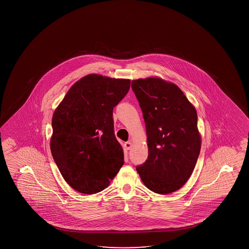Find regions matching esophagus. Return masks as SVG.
<instances>
[{"label":"esophagus","mask_w":249,"mask_h":249,"mask_svg":"<svg viewBox=\"0 0 249 249\" xmlns=\"http://www.w3.org/2000/svg\"><path fill=\"white\" fill-rule=\"evenodd\" d=\"M124 146H125V149H126V150H130L131 147H132V142H130V141L126 142L125 144H124Z\"/></svg>","instance_id":"obj_1"}]
</instances>
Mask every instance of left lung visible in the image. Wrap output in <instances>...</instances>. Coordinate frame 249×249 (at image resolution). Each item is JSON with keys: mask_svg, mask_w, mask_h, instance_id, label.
Wrapping results in <instances>:
<instances>
[{"mask_svg": "<svg viewBox=\"0 0 249 249\" xmlns=\"http://www.w3.org/2000/svg\"><path fill=\"white\" fill-rule=\"evenodd\" d=\"M132 89L143 112L149 150L137 172L149 190L170 194L187 182L197 161V113L177 85L160 77L133 80Z\"/></svg>", "mask_w": 249, "mask_h": 249, "instance_id": "8db88e82", "label": "left lung"}]
</instances>
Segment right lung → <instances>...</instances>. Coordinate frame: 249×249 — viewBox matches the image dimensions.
<instances>
[{"instance_id":"add662e5","label":"right lung","mask_w":249,"mask_h":249,"mask_svg":"<svg viewBox=\"0 0 249 249\" xmlns=\"http://www.w3.org/2000/svg\"><path fill=\"white\" fill-rule=\"evenodd\" d=\"M129 79L89 74L71 86L52 118V156L67 184L83 194L109 186L124 163L114 133L113 109Z\"/></svg>"}]
</instances>
